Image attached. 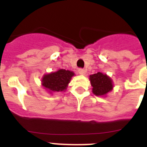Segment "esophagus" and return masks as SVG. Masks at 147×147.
<instances>
[{"label": "esophagus", "mask_w": 147, "mask_h": 147, "mask_svg": "<svg viewBox=\"0 0 147 147\" xmlns=\"http://www.w3.org/2000/svg\"><path fill=\"white\" fill-rule=\"evenodd\" d=\"M78 71L80 75H85V72H86V71L84 69H79L78 70Z\"/></svg>", "instance_id": "obj_1"}]
</instances>
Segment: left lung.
Segmentation results:
<instances>
[{
    "label": "left lung",
    "instance_id": "1",
    "mask_svg": "<svg viewBox=\"0 0 147 147\" xmlns=\"http://www.w3.org/2000/svg\"><path fill=\"white\" fill-rule=\"evenodd\" d=\"M92 92L97 96H102L111 92L113 88L111 79L106 75L98 72L90 76Z\"/></svg>",
    "mask_w": 147,
    "mask_h": 147
}]
</instances>
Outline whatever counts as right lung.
<instances>
[{"mask_svg":"<svg viewBox=\"0 0 147 147\" xmlns=\"http://www.w3.org/2000/svg\"><path fill=\"white\" fill-rule=\"evenodd\" d=\"M74 76L72 71L60 69L46 75L42 78V85L49 92H62L66 89L68 84Z\"/></svg>","mask_w":147,"mask_h":147,"instance_id":"1","label":"right lung"}]
</instances>
